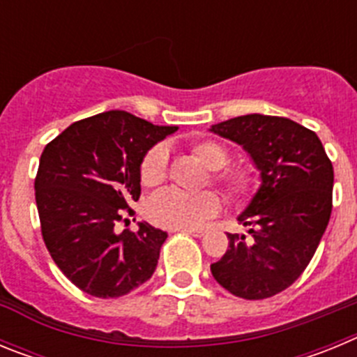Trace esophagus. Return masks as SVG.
Returning <instances> with one entry per match:
<instances>
[{
  "label": "esophagus",
  "mask_w": 357,
  "mask_h": 357,
  "mask_svg": "<svg viewBox=\"0 0 357 357\" xmlns=\"http://www.w3.org/2000/svg\"><path fill=\"white\" fill-rule=\"evenodd\" d=\"M178 232L182 234H189V236H195V238H202V236L206 234V230L204 229H176Z\"/></svg>",
  "instance_id": "esophagus-1"
}]
</instances>
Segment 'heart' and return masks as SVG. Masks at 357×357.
Instances as JSON below:
<instances>
[{
	"instance_id": "heart-1",
	"label": "heart",
	"mask_w": 357,
	"mask_h": 357,
	"mask_svg": "<svg viewBox=\"0 0 357 357\" xmlns=\"http://www.w3.org/2000/svg\"><path fill=\"white\" fill-rule=\"evenodd\" d=\"M195 159L211 169L214 184L236 204H243L254 195L255 176L247 168H225L229 150L216 141H198L191 146ZM168 173V150L162 144L150 148L141 162V182L157 185ZM222 211V198L214 191L188 195L176 189H164L148 200L146 216L151 223L164 229H197Z\"/></svg>"
}]
</instances>
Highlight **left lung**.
<instances>
[{"label": "left lung", "mask_w": 357, "mask_h": 357, "mask_svg": "<svg viewBox=\"0 0 357 357\" xmlns=\"http://www.w3.org/2000/svg\"><path fill=\"white\" fill-rule=\"evenodd\" d=\"M245 148L261 185L238 216L252 238L229 234L211 264L220 286L247 301L284 291L313 259L333 211V162L313 130L279 116L247 114L209 128Z\"/></svg>", "instance_id": "8db88e82"}]
</instances>
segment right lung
Here are the masks:
<instances>
[{
  "label": "right lung",
  "mask_w": 357,
  "mask_h": 357,
  "mask_svg": "<svg viewBox=\"0 0 357 357\" xmlns=\"http://www.w3.org/2000/svg\"><path fill=\"white\" fill-rule=\"evenodd\" d=\"M175 130L109 110L75 121L44 148L36 176L40 232L52 259L82 291L116 298L155 272L168 234L146 222L121 234L114 225L139 200L146 151Z\"/></svg>",
  "instance_id": "add662e5"
}]
</instances>
